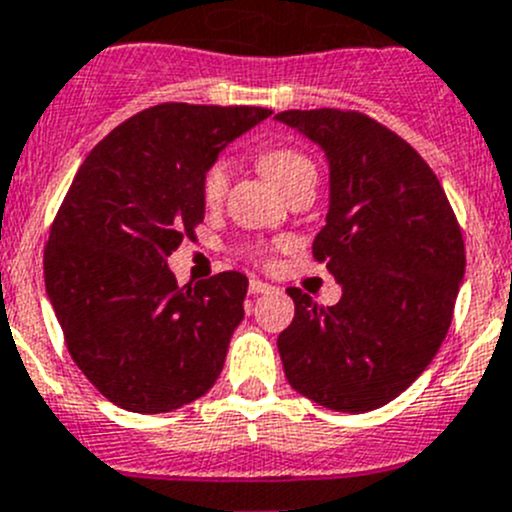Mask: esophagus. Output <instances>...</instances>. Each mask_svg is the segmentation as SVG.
<instances>
[{
	"instance_id": "34e87169",
	"label": "esophagus",
	"mask_w": 512,
	"mask_h": 512,
	"mask_svg": "<svg viewBox=\"0 0 512 512\" xmlns=\"http://www.w3.org/2000/svg\"><path fill=\"white\" fill-rule=\"evenodd\" d=\"M272 285L270 282H262L257 280V277H252L250 280V295H262V292H270Z\"/></svg>"
}]
</instances>
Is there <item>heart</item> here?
Returning <instances> with one entry per match:
<instances>
[{
	"instance_id": "obj_1",
	"label": "heart",
	"mask_w": 512,
	"mask_h": 512,
	"mask_svg": "<svg viewBox=\"0 0 512 512\" xmlns=\"http://www.w3.org/2000/svg\"><path fill=\"white\" fill-rule=\"evenodd\" d=\"M260 167L267 180L280 187V190L290 187L292 182L305 180V177H315V165L302 152L290 150V147H275V150L262 152ZM230 177L232 165L225 157L207 167L205 177H202V197H205L207 205H217L225 197L227 187H230Z\"/></svg>"
}]
</instances>
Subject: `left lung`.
I'll return each instance as SVG.
<instances>
[{
	"mask_svg": "<svg viewBox=\"0 0 512 512\" xmlns=\"http://www.w3.org/2000/svg\"><path fill=\"white\" fill-rule=\"evenodd\" d=\"M315 142L330 167L325 227L312 242L342 287L317 305L290 287L295 317L277 337L292 388L337 413H367L408 390L448 335L465 245L428 162L360 112L277 114Z\"/></svg>",
	"mask_w": 512,
	"mask_h": 512,
	"instance_id": "8db88e82",
	"label": "left lung"
}]
</instances>
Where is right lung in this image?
Returning <instances> with one entry per match:
<instances>
[{
  "mask_svg": "<svg viewBox=\"0 0 512 512\" xmlns=\"http://www.w3.org/2000/svg\"><path fill=\"white\" fill-rule=\"evenodd\" d=\"M270 114L157 104L109 132L74 175L49 230L44 285L69 355L109 403L170 413L220 377L247 277L177 287L167 257L205 220L207 167Z\"/></svg>",
  "mask_w": 512,
  "mask_h": 512,
  "instance_id": "add662e5",
  "label": "right lung"
}]
</instances>
